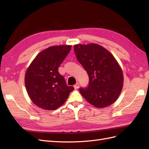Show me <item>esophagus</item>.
<instances>
[{
    "label": "esophagus",
    "mask_w": 149,
    "mask_h": 149,
    "mask_svg": "<svg viewBox=\"0 0 149 149\" xmlns=\"http://www.w3.org/2000/svg\"><path fill=\"white\" fill-rule=\"evenodd\" d=\"M79 84L78 83L75 84L74 85V87L75 89H77V88H79Z\"/></svg>",
    "instance_id": "obj_1"
}]
</instances>
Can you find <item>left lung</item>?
<instances>
[{"label":"left lung","instance_id":"8db88e82","mask_svg":"<svg viewBox=\"0 0 149 149\" xmlns=\"http://www.w3.org/2000/svg\"><path fill=\"white\" fill-rule=\"evenodd\" d=\"M77 59L88 73L89 83L79 91L88 102L102 108L118 99L123 87V72L108 50L95 43L74 47Z\"/></svg>","mask_w":149,"mask_h":149}]
</instances>
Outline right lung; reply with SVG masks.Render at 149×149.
Masks as SVG:
<instances>
[{"label": "right lung", "instance_id": "obj_1", "mask_svg": "<svg viewBox=\"0 0 149 149\" xmlns=\"http://www.w3.org/2000/svg\"><path fill=\"white\" fill-rule=\"evenodd\" d=\"M71 48V45L50 47L40 52L28 67L25 76L26 90L32 102L40 108H58L74 90L67 86L58 72Z\"/></svg>", "mask_w": 149, "mask_h": 149}]
</instances>
